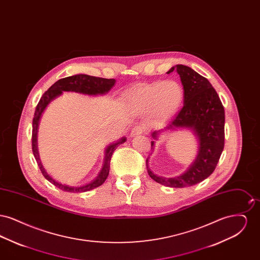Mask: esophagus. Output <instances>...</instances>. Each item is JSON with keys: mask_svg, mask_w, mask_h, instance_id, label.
Segmentation results:
<instances>
[{"mask_svg": "<svg viewBox=\"0 0 260 260\" xmlns=\"http://www.w3.org/2000/svg\"><path fill=\"white\" fill-rule=\"evenodd\" d=\"M144 132V127L141 125H136L132 131V136H139Z\"/></svg>", "mask_w": 260, "mask_h": 260, "instance_id": "esophagus-1", "label": "esophagus"}]
</instances>
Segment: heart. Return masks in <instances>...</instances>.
Masks as SVG:
<instances>
[{
    "label": "heart",
    "mask_w": 260,
    "mask_h": 260,
    "mask_svg": "<svg viewBox=\"0 0 260 260\" xmlns=\"http://www.w3.org/2000/svg\"><path fill=\"white\" fill-rule=\"evenodd\" d=\"M182 87L174 81L158 82L138 87L129 96L131 106L138 112H154L157 118H167L178 110L183 100Z\"/></svg>",
    "instance_id": "b5f03b06"
}]
</instances>
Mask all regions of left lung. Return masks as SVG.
<instances>
[{"label":"left lung","instance_id":"1","mask_svg":"<svg viewBox=\"0 0 260 260\" xmlns=\"http://www.w3.org/2000/svg\"><path fill=\"white\" fill-rule=\"evenodd\" d=\"M179 74L184 88V102L181 110L161 131L153 132L156 139L161 132L175 127H187L195 132L199 139V153L194 164L184 174L173 178H165L147 172L152 179L161 185L182 188L195 185L208 178L214 172L224 148V107L216 90L205 77L190 67L179 64L173 67ZM154 149V141H151Z\"/></svg>","mask_w":260,"mask_h":260}]
</instances>
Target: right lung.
Returning a JSON list of instances; mask_svg holds the SVG:
<instances>
[{
    "instance_id": "1",
    "label": "right lung",
    "mask_w": 260,
    "mask_h": 260,
    "mask_svg": "<svg viewBox=\"0 0 260 260\" xmlns=\"http://www.w3.org/2000/svg\"><path fill=\"white\" fill-rule=\"evenodd\" d=\"M115 84V79H105V78H99V77H93V76H88V75L80 74L75 75V76H70L66 77L58 80L55 82L51 87L42 95L40 99L39 103L36 106L35 113H34V118H33V128H32V151L34 154V157L37 161L38 166L41 170V173L45 176L46 179H48L50 183L53 185L58 187L62 189L63 191L66 192H74V193H80V192H86L89 191L91 189H94L96 187L103 184V182L106 180L108 174H109V170H110V161H111L112 155L113 152L116 150L117 146L119 144H122L125 141V138H122L120 141L117 143H114L110 146H108L106 149V154H105V160H104V165L99 173L98 178L90 182L89 184L81 187H71V186L63 185L61 183L56 182L54 179H52L50 175L45 171L43 168L39 153L37 149V133L38 124H39V120L41 118V115L47 105L50 103V101L56 96L60 95L62 91H75V92H80L84 94H89V95H96V94H104L108 92L111 87Z\"/></svg>"
}]
</instances>
